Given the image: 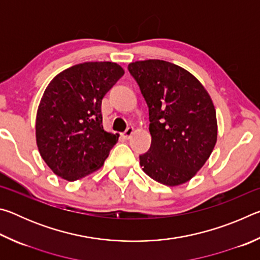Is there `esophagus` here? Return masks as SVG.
<instances>
[{
  "label": "esophagus",
  "mask_w": 260,
  "mask_h": 260,
  "mask_svg": "<svg viewBox=\"0 0 260 260\" xmlns=\"http://www.w3.org/2000/svg\"><path fill=\"white\" fill-rule=\"evenodd\" d=\"M133 133H134V128L133 127H128V128H127L126 131H125V133L122 134V136H124L125 139H129L132 135H133Z\"/></svg>",
  "instance_id": "34e87169"
}]
</instances>
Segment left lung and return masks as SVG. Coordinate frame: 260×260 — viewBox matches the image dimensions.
<instances>
[{"mask_svg":"<svg viewBox=\"0 0 260 260\" xmlns=\"http://www.w3.org/2000/svg\"><path fill=\"white\" fill-rule=\"evenodd\" d=\"M128 71L149 108L151 146L140 156L141 167L166 186L188 182L217 143V116L211 96L199 79L170 61H134Z\"/></svg>","mask_w":260,"mask_h":260,"instance_id":"1","label":"left lung"}]
</instances>
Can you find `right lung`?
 Segmentation results:
<instances>
[{
  "instance_id": "1",
  "label": "right lung",
  "mask_w": 260,
  "mask_h": 260,
  "mask_svg": "<svg viewBox=\"0 0 260 260\" xmlns=\"http://www.w3.org/2000/svg\"><path fill=\"white\" fill-rule=\"evenodd\" d=\"M112 61H87L52 79L39 104L37 146L56 175L76 181L103 166L119 134L104 131L101 104L124 76Z\"/></svg>"
}]
</instances>
